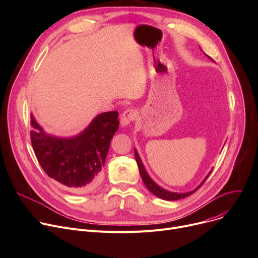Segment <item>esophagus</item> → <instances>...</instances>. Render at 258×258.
Segmentation results:
<instances>
[{"mask_svg": "<svg viewBox=\"0 0 258 258\" xmlns=\"http://www.w3.org/2000/svg\"><path fill=\"white\" fill-rule=\"evenodd\" d=\"M138 116V112L136 110H134V108H127L123 113L121 115V124L125 126L128 125L131 122H133L134 120H136Z\"/></svg>", "mask_w": 258, "mask_h": 258, "instance_id": "esophagus-1", "label": "esophagus"}]
</instances>
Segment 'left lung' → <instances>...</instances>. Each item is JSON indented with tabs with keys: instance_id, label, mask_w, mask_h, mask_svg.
Listing matches in <instances>:
<instances>
[{
	"instance_id": "obj_1",
	"label": "left lung",
	"mask_w": 258,
	"mask_h": 258,
	"mask_svg": "<svg viewBox=\"0 0 258 258\" xmlns=\"http://www.w3.org/2000/svg\"><path fill=\"white\" fill-rule=\"evenodd\" d=\"M135 158H136L137 164H138V167H139V172H140V174H141V178H142V180H143V182H144L146 188H147L148 190H150L153 195H155L156 197H158V198H160V199H163V200H165V201H177V200H181V199H183V198H186V197H188V196H190V195L195 194V192L198 190V189H199L203 184H204V182L207 180V178L209 177V174L211 173V171H210V172L207 174V177L205 178V180L203 181L202 184H201L200 186H198V187L195 189V190H192V191L185 192V194L171 192V191L165 190V189L160 187L159 185H157V184L151 179L150 175L147 174V172H146V170H145V168H144V166H143V164H142V162H141V159H140V157H139V155H138V153H137L136 150H135Z\"/></svg>"
}]
</instances>
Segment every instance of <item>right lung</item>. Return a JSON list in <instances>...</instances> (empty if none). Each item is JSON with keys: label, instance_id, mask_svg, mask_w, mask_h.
<instances>
[{"label": "right lung", "instance_id": "1", "mask_svg": "<svg viewBox=\"0 0 258 258\" xmlns=\"http://www.w3.org/2000/svg\"><path fill=\"white\" fill-rule=\"evenodd\" d=\"M31 126L34 154L51 179L77 194L89 192L98 185L111 140L119 127L117 111L99 114L72 138L46 134L32 115Z\"/></svg>", "mask_w": 258, "mask_h": 258}]
</instances>
